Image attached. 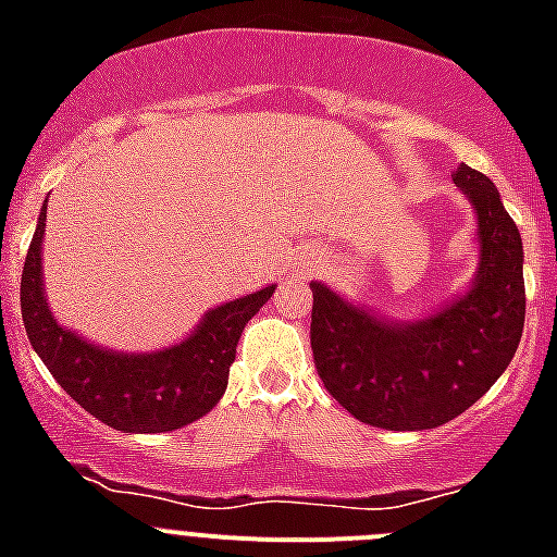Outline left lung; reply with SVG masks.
<instances>
[{"label": "left lung", "instance_id": "1", "mask_svg": "<svg viewBox=\"0 0 557 557\" xmlns=\"http://www.w3.org/2000/svg\"><path fill=\"white\" fill-rule=\"evenodd\" d=\"M457 189L476 214L480 262L469 289L418 321H391L312 282V354L326 391L362 424L435 430L491 391L524 329V248L482 172L460 164Z\"/></svg>", "mask_w": 557, "mask_h": 557}]
</instances>
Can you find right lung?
Wrapping results in <instances>:
<instances>
[{"label":"right lung","mask_w":557,"mask_h":557,"mask_svg":"<svg viewBox=\"0 0 557 557\" xmlns=\"http://www.w3.org/2000/svg\"><path fill=\"white\" fill-rule=\"evenodd\" d=\"M44 228L47 200L24 259L22 318L29 346L58 385L83 410L120 432H172L203 418L228 387L245 323L268 304L275 284L209 309L175 346L147 354L113 351L55 321L44 293Z\"/></svg>","instance_id":"add662e5"}]
</instances>
